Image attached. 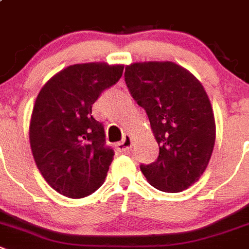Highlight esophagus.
<instances>
[{"mask_svg":"<svg viewBox=\"0 0 249 249\" xmlns=\"http://www.w3.org/2000/svg\"><path fill=\"white\" fill-rule=\"evenodd\" d=\"M132 148V138L129 136H124L121 142L116 144V149L121 153H127Z\"/></svg>","mask_w":249,"mask_h":249,"instance_id":"1","label":"esophagus"}]
</instances>
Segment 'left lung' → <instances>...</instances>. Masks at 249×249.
<instances>
[{
  "instance_id": "8db88e82",
  "label": "left lung",
  "mask_w": 249,
  "mask_h": 249,
  "mask_svg": "<svg viewBox=\"0 0 249 249\" xmlns=\"http://www.w3.org/2000/svg\"><path fill=\"white\" fill-rule=\"evenodd\" d=\"M124 81L144 108L159 145L157 160L141 164V170L158 190H185L205 172L215 145V118L206 91L172 61L132 64Z\"/></svg>"
}]
</instances>
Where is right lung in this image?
Returning a JSON list of instances; mask_svg holds the SVG:
<instances>
[{"instance_id": "add662e5", "label": "right lung", "mask_w": 249, "mask_h": 249, "mask_svg": "<svg viewBox=\"0 0 249 249\" xmlns=\"http://www.w3.org/2000/svg\"><path fill=\"white\" fill-rule=\"evenodd\" d=\"M123 65L76 64L43 86L29 126L32 153L45 181L70 199L91 195L104 184L115 152L106 144L92 105L121 79Z\"/></svg>"}]
</instances>
